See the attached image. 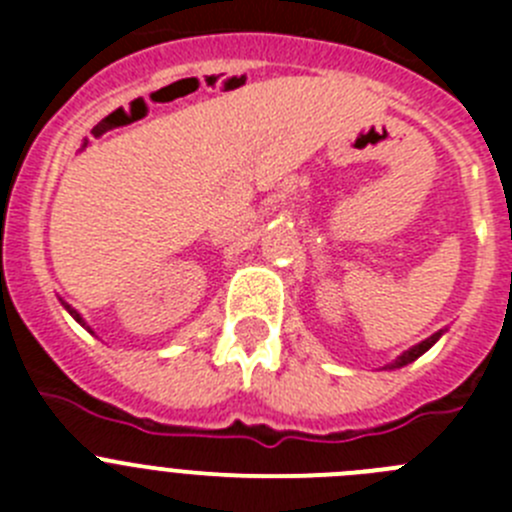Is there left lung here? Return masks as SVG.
Masks as SVG:
<instances>
[{
	"instance_id": "8db88e82",
	"label": "left lung",
	"mask_w": 512,
	"mask_h": 512,
	"mask_svg": "<svg viewBox=\"0 0 512 512\" xmlns=\"http://www.w3.org/2000/svg\"><path fill=\"white\" fill-rule=\"evenodd\" d=\"M441 336H443V330H438V333H433L431 338H425L423 343H418V346H413V348H410V351H405V354H402V356H397V359L390 364V369H400V366L410 364V361H415V359H418V356H423L425 351H428V348H431L433 343H436Z\"/></svg>"
}]
</instances>
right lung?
<instances>
[{
	"mask_svg": "<svg viewBox=\"0 0 512 512\" xmlns=\"http://www.w3.org/2000/svg\"><path fill=\"white\" fill-rule=\"evenodd\" d=\"M63 307H66V310L71 312V318H74L76 323H81V325H84V328H87V323H84V320H81V315H79V312L74 310V307H71V305H66V302H63ZM87 330H89V328H87Z\"/></svg>",
	"mask_w": 512,
	"mask_h": 512,
	"instance_id": "add662e5",
	"label": "right lung"
}]
</instances>
